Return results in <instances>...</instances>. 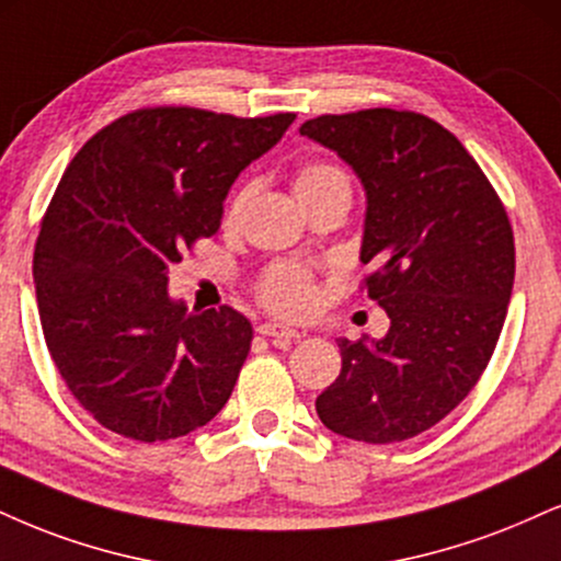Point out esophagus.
I'll return each mask as SVG.
<instances>
[{"label": "esophagus", "mask_w": 561, "mask_h": 561, "mask_svg": "<svg viewBox=\"0 0 561 561\" xmlns=\"http://www.w3.org/2000/svg\"><path fill=\"white\" fill-rule=\"evenodd\" d=\"M259 334L274 336V340H298V336H302V332H298V329L285 327V323H272V321L261 323Z\"/></svg>", "instance_id": "34e87169"}]
</instances>
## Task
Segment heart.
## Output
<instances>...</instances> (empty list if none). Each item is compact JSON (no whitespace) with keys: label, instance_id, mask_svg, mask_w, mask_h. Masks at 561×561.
Masks as SVG:
<instances>
[{"label":"heart","instance_id":"obj_1","mask_svg":"<svg viewBox=\"0 0 561 561\" xmlns=\"http://www.w3.org/2000/svg\"><path fill=\"white\" fill-rule=\"evenodd\" d=\"M332 185H350V182L347 174L342 172L340 167L327 164V161H316V164L302 167L298 178H295V193L298 195L327 191V187ZM245 198V191L234 198L232 208H229V219H234V216L240 214ZM259 295L268 308L282 316H302L308 313L316 302V287L310 274L302 272L300 266H289V263H279V266H272L263 274Z\"/></svg>","mask_w":561,"mask_h":561}]
</instances>
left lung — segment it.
Listing matches in <instances>:
<instances>
[{"label": "left lung", "mask_w": 561, "mask_h": 561, "mask_svg": "<svg viewBox=\"0 0 561 561\" xmlns=\"http://www.w3.org/2000/svg\"><path fill=\"white\" fill-rule=\"evenodd\" d=\"M300 135L334 151L366 191L360 261L389 332L340 340L342 370L316 397L334 434L413 438L460 404L494 355L515 282L502 201L465 146L415 112L323 114Z\"/></svg>", "instance_id": "left-lung-1"}]
</instances>
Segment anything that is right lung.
<instances>
[{"instance_id":"obj_1","label":"right lung","mask_w":561,"mask_h":561,"mask_svg":"<svg viewBox=\"0 0 561 561\" xmlns=\"http://www.w3.org/2000/svg\"><path fill=\"white\" fill-rule=\"evenodd\" d=\"M293 119L140 110L70 161L44 216L33 282L54 366L104 428L167 442L227 404L251 321L227 306L187 310L167 289L170 266L219 229L232 182Z\"/></svg>"}]
</instances>
